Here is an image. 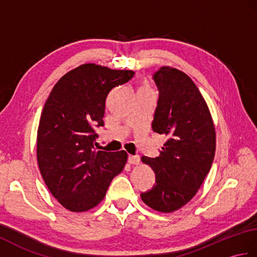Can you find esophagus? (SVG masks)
Listing matches in <instances>:
<instances>
[{"instance_id": "esophagus-1", "label": "esophagus", "mask_w": 257, "mask_h": 257, "mask_svg": "<svg viewBox=\"0 0 257 257\" xmlns=\"http://www.w3.org/2000/svg\"><path fill=\"white\" fill-rule=\"evenodd\" d=\"M139 161H140L139 156H132V155H129V157H128V162L130 163V165H138Z\"/></svg>"}]
</instances>
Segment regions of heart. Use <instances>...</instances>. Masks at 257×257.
I'll return each instance as SVG.
<instances>
[{
    "instance_id": "b5f03b06",
    "label": "heart",
    "mask_w": 257,
    "mask_h": 257,
    "mask_svg": "<svg viewBox=\"0 0 257 257\" xmlns=\"http://www.w3.org/2000/svg\"><path fill=\"white\" fill-rule=\"evenodd\" d=\"M143 88H148V87H147V86H144V87H143Z\"/></svg>"
}]
</instances>
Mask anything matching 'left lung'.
<instances>
[{
  "instance_id": "8db88e82",
  "label": "left lung",
  "mask_w": 257,
  "mask_h": 257,
  "mask_svg": "<svg viewBox=\"0 0 257 257\" xmlns=\"http://www.w3.org/2000/svg\"><path fill=\"white\" fill-rule=\"evenodd\" d=\"M154 79L160 95L152 129L168 140L159 157L141 158L156 173V183L140 196L155 211L171 213L203 183L214 159L216 135L207 103L187 74L162 66Z\"/></svg>"
}]
</instances>
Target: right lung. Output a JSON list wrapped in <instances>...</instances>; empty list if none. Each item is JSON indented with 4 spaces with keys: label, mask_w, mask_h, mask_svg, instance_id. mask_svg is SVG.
<instances>
[{
    "label": "right lung",
    "mask_w": 257,
    "mask_h": 257,
    "mask_svg": "<svg viewBox=\"0 0 257 257\" xmlns=\"http://www.w3.org/2000/svg\"><path fill=\"white\" fill-rule=\"evenodd\" d=\"M134 70L83 64L54 86L37 129V163L50 192L65 209L85 212L103 200L128 155L96 151L95 127L103 125L106 98Z\"/></svg>",
    "instance_id": "1"
}]
</instances>
